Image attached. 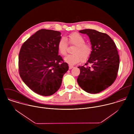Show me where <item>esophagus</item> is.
I'll return each mask as SVG.
<instances>
[{
    "instance_id": "34e87169",
    "label": "esophagus",
    "mask_w": 134,
    "mask_h": 134,
    "mask_svg": "<svg viewBox=\"0 0 134 134\" xmlns=\"http://www.w3.org/2000/svg\"><path fill=\"white\" fill-rule=\"evenodd\" d=\"M74 68V66H73V65H69V69H72V68Z\"/></svg>"
}]
</instances>
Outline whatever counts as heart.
Returning <instances> with one entry per match:
<instances>
[{
	"label": "heart",
	"mask_w": 134,
	"mask_h": 134,
	"mask_svg": "<svg viewBox=\"0 0 134 134\" xmlns=\"http://www.w3.org/2000/svg\"><path fill=\"white\" fill-rule=\"evenodd\" d=\"M66 40L70 45L75 46L72 49V54L66 55L64 61L69 64L73 65L79 63L81 60L83 62L87 60L92 53V47L91 44L86 43L85 38L79 34L73 32L69 35ZM58 50L62 56L66 54L68 44L64 38H61L58 43Z\"/></svg>",
	"instance_id": "1"
}]
</instances>
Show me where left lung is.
I'll list each match as a JSON object with an SVG mask.
<instances>
[{
    "label": "left lung",
    "mask_w": 134,
    "mask_h": 134,
    "mask_svg": "<svg viewBox=\"0 0 134 134\" xmlns=\"http://www.w3.org/2000/svg\"><path fill=\"white\" fill-rule=\"evenodd\" d=\"M79 32L89 36L92 53L83 66L78 67L80 73L77 82L86 92L98 93L110 87L116 78L120 64L116 47L106 34L90 29Z\"/></svg>",
    "instance_id": "left-lung-1"
}]
</instances>
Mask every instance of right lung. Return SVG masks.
Returning <instances> with one entry per match:
<instances>
[{"instance_id":"obj_1","label":"right lung","mask_w":134,"mask_h":134,"mask_svg":"<svg viewBox=\"0 0 134 134\" xmlns=\"http://www.w3.org/2000/svg\"><path fill=\"white\" fill-rule=\"evenodd\" d=\"M61 32L42 29L22 45L19 56V71L24 83L34 92L49 96L60 88L68 64L58 55Z\"/></svg>"}]
</instances>
